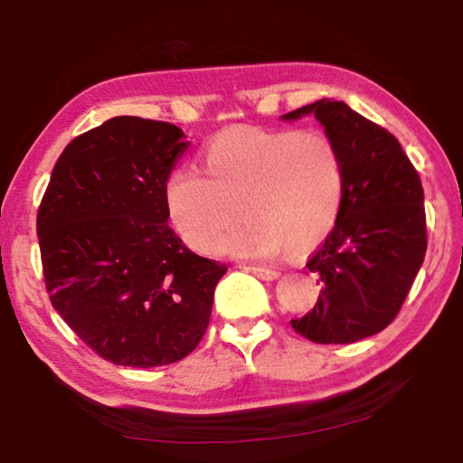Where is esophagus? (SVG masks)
<instances>
[{"label": "esophagus", "mask_w": 463, "mask_h": 463, "mask_svg": "<svg viewBox=\"0 0 463 463\" xmlns=\"http://www.w3.org/2000/svg\"><path fill=\"white\" fill-rule=\"evenodd\" d=\"M245 269H247L249 273H253L255 278L265 279V281H271V279H278V278H279V271H276V269H268V268H255V265H253V268H250V265H249V268H247V265H245Z\"/></svg>", "instance_id": "34e87169"}]
</instances>
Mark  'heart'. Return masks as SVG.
Listing matches in <instances>:
<instances>
[{
	"label": "heart",
	"instance_id": "heart-1",
	"mask_svg": "<svg viewBox=\"0 0 463 463\" xmlns=\"http://www.w3.org/2000/svg\"><path fill=\"white\" fill-rule=\"evenodd\" d=\"M202 165L203 174L175 169L165 185L171 221L195 250L271 260L286 247L304 255L335 229L345 169L320 132L232 128L206 146ZM237 207L246 221L223 240Z\"/></svg>",
	"mask_w": 463,
	"mask_h": 463
}]
</instances>
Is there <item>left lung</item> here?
<instances>
[{
  "mask_svg": "<svg viewBox=\"0 0 463 463\" xmlns=\"http://www.w3.org/2000/svg\"><path fill=\"white\" fill-rule=\"evenodd\" d=\"M310 114L339 148L345 195L335 229L307 263L318 278V300L289 323L315 343H355L394 320L417 278L427 250L425 194L386 128L336 99H318L281 120Z\"/></svg>",
  "mask_w": 463,
  "mask_h": 463,
  "instance_id": "1",
  "label": "left lung"
}]
</instances>
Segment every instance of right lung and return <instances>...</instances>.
<instances>
[{
  "label": "right lung",
  "mask_w": 463,
  "mask_h": 463,
  "mask_svg": "<svg viewBox=\"0 0 463 463\" xmlns=\"http://www.w3.org/2000/svg\"><path fill=\"white\" fill-rule=\"evenodd\" d=\"M187 146L174 124L116 116L65 146L38 208L51 304L116 365L192 354L226 273L167 224L165 185Z\"/></svg>",
  "instance_id": "add662e5"
}]
</instances>
